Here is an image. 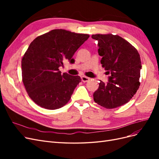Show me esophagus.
<instances>
[{
    "label": "esophagus",
    "mask_w": 159,
    "mask_h": 159,
    "mask_svg": "<svg viewBox=\"0 0 159 159\" xmlns=\"http://www.w3.org/2000/svg\"><path fill=\"white\" fill-rule=\"evenodd\" d=\"M89 80H90V78H88V77H86V76L81 77V81H82L83 82H87V81H88Z\"/></svg>",
    "instance_id": "34e87169"
}]
</instances>
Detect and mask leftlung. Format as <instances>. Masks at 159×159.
I'll use <instances>...</instances> for the list:
<instances>
[{
	"instance_id": "left-lung-1",
	"label": "left lung",
	"mask_w": 159,
	"mask_h": 159,
	"mask_svg": "<svg viewBox=\"0 0 159 159\" xmlns=\"http://www.w3.org/2000/svg\"><path fill=\"white\" fill-rule=\"evenodd\" d=\"M98 41L101 64L109 77V82L100 81L93 93L95 103L106 109H113L129 102L138 90L142 68L137 49L118 35L93 34Z\"/></svg>"
}]
</instances>
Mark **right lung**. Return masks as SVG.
<instances>
[{"instance_id":"right-lung-1","label":"right lung","mask_w":159,"mask_h":159,"mask_svg":"<svg viewBox=\"0 0 159 159\" xmlns=\"http://www.w3.org/2000/svg\"><path fill=\"white\" fill-rule=\"evenodd\" d=\"M89 34L55 29L38 36L28 47L22 60V77L28 95L40 107L57 109L68 103L79 75L61 74L59 67L73 56L88 39Z\"/></svg>"}]
</instances>
